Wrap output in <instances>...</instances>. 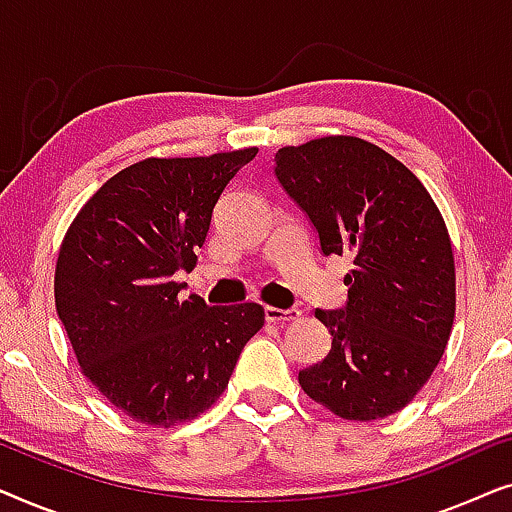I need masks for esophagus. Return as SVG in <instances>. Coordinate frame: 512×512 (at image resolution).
<instances>
[{"label": "esophagus", "mask_w": 512, "mask_h": 512, "mask_svg": "<svg viewBox=\"0 0 512 512\" xmlns=\"http://www.w3.org/2000/svg\"><path fill=\"white\" fill-rule=\"evenodd\" d=\"M300 317V310L296 307H289V310H279V307L268 305L265 307V321L270 324H289V321H296Z\"/></svg>", "instance_id": "esophagus-1"}]
</instances>
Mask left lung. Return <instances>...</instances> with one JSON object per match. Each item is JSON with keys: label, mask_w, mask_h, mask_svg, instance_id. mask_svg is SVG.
Masks as SVG:
<instances>
[{"label": "left lung", "mask_w": 512, "mask_h": 512, "mask_svg": "<svg viewBox=\"0 0 512 512\" xmlns=\"http://www.w3.org/2000/svg\"><path fill=\"white\" fill-rule=\"evenodd\" d=\"M275 160L321 251L354 261L345 310L314 312L331 352L300 370V387L342 419L394 415L433 375L452 333L457 275L443 214L401 160L361 137L310 139Z\"/></svg>", "instance_id": "1"}]
</instances>
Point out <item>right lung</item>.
I'll list each match as a JSON object with an SVG mask.
<instances>
[{
	"label": "right lung",
	"instance_id": "add662e5",
	"mask_svg": "<svg viewBox=\"0 0 512 512\" xmlns=\"http://www.w3.org/2000/svg\"><path fill=\"white\" fill-rule=\"evenodd\" d=\"M258 149L146 158L97 188L69 223L55 263V310L93 387L139 424L170 429L212 408L258 303L209 307L179 298L223 188Z\"/></svg>",
	"mask_w": 512,
	"mask_h": 512
}]
</instances>
